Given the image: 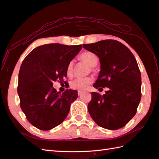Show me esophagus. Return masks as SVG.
Instances as JSON below:
<instances>
[{
    "label": "esophagus",
    "instance_id": "1",
    "mask_svg": "<svg viewBox=\"0 0 159 159\" xmlns=\"http://www.w3.org/2000/svg\"><path fill=\"white\" fill-rule=\"evenodd\" d=\"M83 94V92H80V91H79V92H78V94H79V96L82 95Z\"/></svg>",
    "mask_w": 159,
    "mask_h": 159
}]
</instances>
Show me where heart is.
Wrapping results in <instances>:
<instances>
[{"mask_svg": "<svg viewBox=\"0 0 159 159\" xmlns=\"http://www.w3.org/2000/svg\"><path fill=\"white\" fill-rule=\"evenodd\" d=\"M81 60L88 64L89 66L93 70V67L96 66L98 63V58L94 53L91 52H85L80 55ZM74 63L71 61L68 64L67 67V75H71L73 73ZM92 82V79L90 77H84V78H76V79L71 80L70 83V87L74 89L79 90V91H83L88 88L90 84Z\"/></svg>", "mask_w": 159, "mask_h": 159, "instance_id": "1", "label": "heart"}]
</instances>
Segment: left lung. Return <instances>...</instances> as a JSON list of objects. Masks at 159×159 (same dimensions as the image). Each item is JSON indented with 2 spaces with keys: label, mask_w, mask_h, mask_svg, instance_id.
Returning <instances> with one entry per match:
<instances>
[{
  "label": "left lung",
  "mask_w": 159,
  "mask_h": 159,
  "mask_svg": "<svg viewBox=\"0 0 159 159\" xmlns=\"http://www.w3.org/2000/svg\"><path fill=\"white\" fill-rule=\"evenodd\" d=\"M87 50L99 58L101 71L94 86L101 96L92 92L88 111L95 123L103 128L116 130L125 126L134 116L141 98V75L131 51L115 40L84 44Z\"/></svg>",
  "instance_id": "left-lung-1"
}]
</instances>
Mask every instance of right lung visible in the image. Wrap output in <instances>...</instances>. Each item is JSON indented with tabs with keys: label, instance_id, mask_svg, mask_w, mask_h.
I'll return each instance as SVG.
<instances>
[{
	"label": "right lung",
	"instance_id": "add662e5",
	"mask_svg": "<svg viewBox=\"0 0 159 159\" xmlns=\"http://www.w3.org/2000/svg\"><path fill=\"white\" fill-rule=\"evenodd\" d=\"M82 48V45L58 43L40 45L22 63L17 89L20 106L27 120L36 128L50 130L66 119L78 92L69 89L61 94L53 88V82L67 83L64 79L67 65Z\"/></svg>",
	"mask_w": 159,
	"mask_h": 159
}]
</instances>
